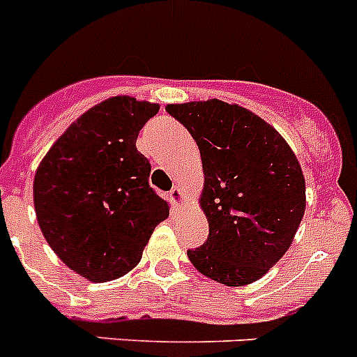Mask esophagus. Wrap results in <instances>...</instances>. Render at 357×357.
Here are the masks:
<instances>
[{
	"label": "esophagus",
	"mask_w": 357,
	"mask_h": 357,
	"mask_svg": "<svg viewBox=\"0 0 357 357\" xmlns=\"http://www.w3.org/2000/svg\"><path fill=\"white\" fill-rule=\"evenodd\" d=\"M169 202L173 204V206H182V202H184V191L178 188V185H175L172 191H169Z\"/></svg>",
	"instance_id": "1"
}]
</instances>
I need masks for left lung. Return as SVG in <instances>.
Masks as SVG:
<instances>
[{
	"label": "left lung",
	"mask_w": 357,
	"mask_h": 357,
	"mask_svg": "<svg viewBox=\"0 0 357 357\" xmlns=\"http://www.w3.org/2000/svg\"><path fill=\"white\" fill-rule=\"evenodd\" d=\"M195 139L204 167L208 240L191 264L229 287L257 282L285 255L305 213V178L273 126L238 105H167Z\"/></svg>",
	"instance_id": "1"
}]
</instances>
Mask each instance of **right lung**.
Segmentation results:
<instances>
[{"instance_id":"right-lung-1","label":"right lung","mask_w":357,"mask_h":357,"mask_svg":"<svg viewBox=\"0 0 357 357\" xmlns=\"http://www.w3.org/2000/svg\"><path fill=\"white\" fill-rule=\"evenodd\" d=\"M158 105L112 97L75 121L33 178V206L48 245L90 282H109L141 261L155 225L169 216L149 185L137 137Z\"/></svg>"}]
</instances>
